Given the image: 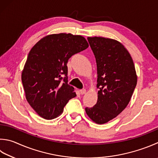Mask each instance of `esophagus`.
I'll return each instance as SVG.
<instances>
[{"label":"esophagus","mask_w":158,"mask_h":158,"mask_svg":"<svg viewBox=\"0 0 158 158\" xmlns=\"http://www.w3.org/2000/svg\"><path fill=\"white\" fill-rule=\"evenodd\" d=\"M86 92H87V91H86V89H81V90H80V93L82 95L85 94Z\"/></svg>","instance_id":"obj_1"}]
</instances>
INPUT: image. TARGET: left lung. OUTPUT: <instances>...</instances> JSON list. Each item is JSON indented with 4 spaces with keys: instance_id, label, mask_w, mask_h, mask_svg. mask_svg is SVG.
Masks as SVG:
<instances>
[{
    "instance_id": "left-lung-1",
    "label": "left lung",
    "mask_w": 158,
    "mask_h": 158,
    "mask_svg": "<svg viewBox=\"0 0 158 158\" xmlns=\"http://www.w3.org/2000/svg\"><path fill=\"white\" fill-rule=\"evenodd\" d=\"M97 64V103L85 108L96 124L108 123L126 108L137 85L135 65L129 52L119 41L88 37Z\"/></svg>"
}]
</instances>
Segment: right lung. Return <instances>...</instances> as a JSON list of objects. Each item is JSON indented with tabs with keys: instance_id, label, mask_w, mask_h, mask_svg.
<instances>
[{
	"instance_id": "1",
	"label": "right lung",
	"mask_w": 158,
	"mask_h": 158,
	"mask_svg": "<svg viewBox=\"0 0 158 158\" xmlns=\"http://www.w3.org/2000/svg\"><path fill=\"white\" fill-rule=\"evenodd\" d=\"M88 47L82 35L60 33L46 35L31 49L21 79L27 100L41 118H57L76 96L67 83V64L71 56Z\"/></svg>"
}]
</instances>
